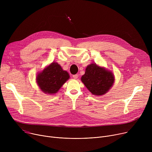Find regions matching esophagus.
I'll list each match as a JSON object with an SVG mask.
<instances>
[{
	"mask_svg": "<svg viewBox=\"0 0 152 152\" xmlns=\"http://www.w3.org/2000/svg\"><path fill=\"white\" fill-rule=\"evenodd\" d=\"M73 77L74 78V79H77L78 78V75H73Z\"/></svg>",
	"mask_w": 152,
	"mask_h": 152,
	"instance_id": "obj_1",
	"label": "esophagus"
}]
</instances>
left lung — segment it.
Instances as JSON below:
<instances>
[{
	"mask_svg": "<svg viewBox=\"0 0 152 152\" xmlns=\"http://www.w3.org/2000/svg\"><path fill=\"white\" fill-rule=\"evenodd\" d=\"M114 76L112 72L106 70L96 64H91L86 69L81 80L88 90L96 96L106 93L114 82Z\"/></svg>",
	"mask_w": 152,
	"mask_h": 152,
	"instance_id": "1",
	"label": "left lung"
}]
</instances>
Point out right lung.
I'll list each match as a JSON object with an SVG mask.
<instances>
[{"mask_svg": "<svg viewBox=\"0 0 152 152\" xmlns=\"http://www.w3.org/2000/svg\"><path fill=\"white\" fill-rule=\"evenodd\" d=\"M70 76L56 62H53L38 74L37 83L42 91L54 94L58 91Z\"/></svg>", "mask_w": 152, "mask_h": 152, "instance_id": "add662e5", "label": "right lung"}]
</instances>
